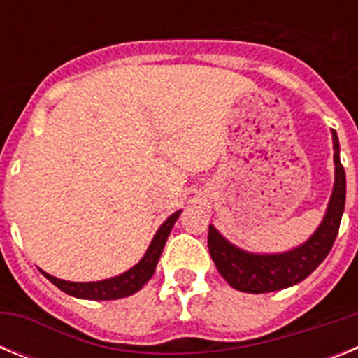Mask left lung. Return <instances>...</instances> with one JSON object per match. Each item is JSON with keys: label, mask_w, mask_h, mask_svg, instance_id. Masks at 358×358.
I'll return each mask as SVG.
<instances>
[{"label": "left lung", "mask_w": 358, "mask_h": 358, "mask_svg": "<svg viewBox=\"0 0 358 358\" xmlns=\"http://www.w3.org/2000/svg\"><path fill=\"white\" fill-rule=\"evenodd\" d=\"M335 148V186L331 194L328 211L324 220L315 231L314 236L301 248L285 255L258 256L249 255L218 235V231L210 226L208 231V248H210L211 260L220 273V276L229 283L233 289L242 292L264 294L274 290L287 289L296 285L306 276L314 273L334 245L337 233H339L341 218H343L344 202H346V173L339 157V140L334 131Z\"/></svg>", "instance_id": "1"}]
</instances>
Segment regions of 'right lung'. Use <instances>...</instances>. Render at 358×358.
Here are the masks:
<instances>
[{
    "mask_svg": "<svg viewBox=\"0 0 358 358\" xmlns=\"http://www.w3.org/2000/svg\"><path fill=\"white\" fill-rule=\"evenodd\" d=\"M179 213H181V211H176V213L170 215V217L164 220L163 226L159 227V231H157L154 240H152L148 251L145 252V256L140 260V264L134 265L131 271H127V273L122 274V276L110 278V280L103 281H94V283H73V281H64L59 280V278H53L46 273L43 274L52 281L53 285L59 287L62 292L69 294V296L82 297V299L109 301V299H120V297L131 296V294L138 292V290L150 280L154 271H156L157 260H159L164 243H166V238H169L170 231H172Z\"/></svg>",
    "mask_w": 358,
    "mask_h": 358,
    "instance_id": "right-lung-1",
    "label": "right lung"
}]
</instances>
